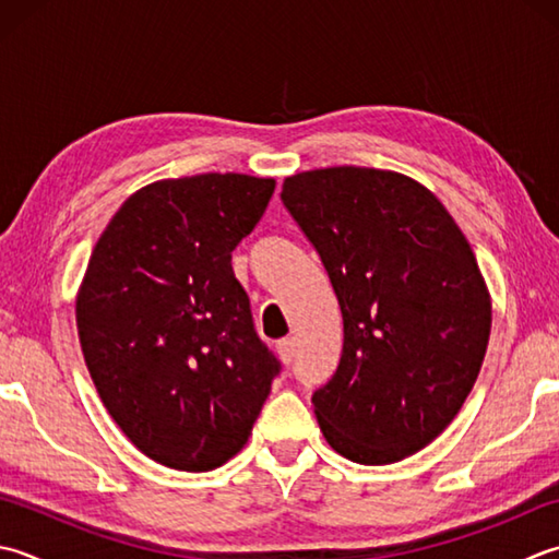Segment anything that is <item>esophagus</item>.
<instances>
[{
	"label": "esophagus",
	"instance_id": "1",
	"mask_svg": "<svg viewBox=\"0 0 559 559\" xmlns=\"http://www.w3.org/2000/svg\"><path fill=\"white\" fill-rule=\"evenodd\" d=\"M276 352H278L283 364L290 366L293 358H295V342H293V338H281V342L276 344Z\"/></svg>",
	"mask_w": 559,
	"mask_h": 559
}]
</instances>
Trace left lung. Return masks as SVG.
Returning a JSON list of instances; mask_svg holds the SVG:
<instances>
[{"instance_id":"1","label":"left lung","mask_w":559,"mask_h":559,"mask_svg":"<svg viewBox=\"0 0 559 559\" xmlns=\"http://www.w3.org/2000/svg\"><path fill=\"white\" fill-rule=\"evenodd\" d=\"M281 201L344 317L342 358L312 395L326 443L360 465L421 451L461 412L489 342V293L465 235L397 171H302L283 181Z\"/></svg>"}]
</instances>
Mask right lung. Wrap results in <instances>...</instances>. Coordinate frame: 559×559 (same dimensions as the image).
<instances>
[{
  "instance_id": "add662e5",
  "label": "right lung",
  "mask_w": 559,
  "mask_h": 559,
  "mask_svg": "<svg viewBox=\"0 0 559 559\" xmlns=\"http://www.w3.org/2000/svg\"><path fill=\"white\" fill-rule=\"evenodd\" d=\"M276 189L247 174L164 179L118 207L76 295L98 397L138 451L207 473L242 451L278 376L233 249Z\"/></svg>"
}]
</instances>
